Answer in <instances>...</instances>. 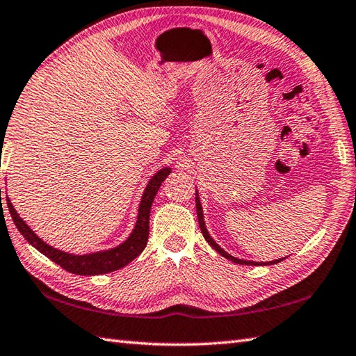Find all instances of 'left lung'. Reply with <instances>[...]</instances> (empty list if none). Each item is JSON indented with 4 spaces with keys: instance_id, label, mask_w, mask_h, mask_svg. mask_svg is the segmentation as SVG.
Wrapping results in <instances>:
<instances>
[{
    "instance_id": "left-lung-1",
    "label": "left lung",
    "mask_w": 356,
    "mask_h": 356,
    "mask_svg": "<svg viewBox=\"0 0 356 356\" xmlns=\"http://www.w3.org/2000/svg\"><path fill=\"white\" fill-rule=\"evenodd\" d=\"M195 201H196V213H198V222H200V228H201V233L204 236V239L207 241L213 248H215L220 256H224L225 259L232 260V262L234 264H239V265H273V264H279L282 262L283 259H277V260H273V262H251V260H242V259H238V257H233L232 254H228V252H225L222 248L219 247V245L211 239V236L209 234L207 228H205V222H204V215H202V205H201V201H200V196H198V192L195 193Z\"/></svg>"
}]
</instances>
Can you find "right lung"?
Listing matches in <instances>:
<instances>
[{
  "mask_svg": "<svg viewBox=\"0 0 356 356\" xmlns=\"http://www.w3.org/2000/svg\"><path fill=\"white\" fill-rule=\"evenodd\" d=\"M169 173H170L169 168H163L161 170H158L151 178V181L147 183L145 193L141 196L137 222L129 238L115 248L91 252V254H83V256L70 254V252L50 247V245L45 243L41 238H38L36 233L19 218V215L17 213V210L13 209L9 198H7V207H9L15 225H17V228L21 232L24 238L27 239V242L33 245L38 251H41L44 256L51 259L53 262L60 265L64 270L79 275L106 274L126 266L137 256H140V252L145 250L147 238H149V216H151L152 202L158 188H160L161 183Z\"/></svg>",
  "mask_w": 356,
  "mask_h": 356,
  "instance_id": "obj_1",
  "label": "right lung"
}]
</instances>
